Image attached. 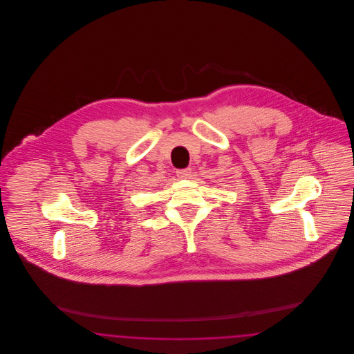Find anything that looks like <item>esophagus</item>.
Listing matches in <instances>:
<instances>
[{
  "mask_svg": "<svg viewBox=\"0 0 354 354\" xmlns=\"http://www.w3.org/2000/svg\"><path fill=\"white\" fill-rule=\"evenodd\" d=\"M176 175H178L180 179H188V178H191V175H192V169H178V171H176Z\"/></svg>",
  "mask_w": 354,
  "mask_h": 354,
  "instance_id": "1",
  "label": "esophagus"
}]
</instances>
